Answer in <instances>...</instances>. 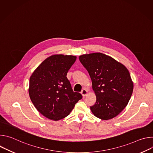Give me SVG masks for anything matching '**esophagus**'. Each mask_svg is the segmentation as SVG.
<instances>
[{"label":"esophagus","instance_id":"esophagus-1","mask_svg":"<svg viewBox=\"0 0 153 153\" xmlns=\"http://www.w3.org/2000/svg\"><path fill=\"white\" fill-rule=\"evenodd\" d=\"M81 94H82V95L83 97H85V96H86L87 95V94H88V91H87L85 88H84V89H83V90H82Z\"/></svg>","mask_w":153,"mask_h":153}]
</instances>
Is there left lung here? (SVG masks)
Wrapping results in <instances>:
<instances>
[{
  "instance_id": "left-lung-1",
  "label": "left lung",
  "mask_w": 153,
  "mask_h": 153,
  "mask_svg": "<svg viewBox=\"0 0 153 153\" xmlns=\"http://www.w3.org/2000/svg\"><path fill=\"white\" fill-rule=\"evenodd\" d=\"M88 71L96 102L90 109L102 120L117 116L126 106L133 91V83L127 68L111 57L100 53L80 56Z\"/></svg>"
}]
</instances>
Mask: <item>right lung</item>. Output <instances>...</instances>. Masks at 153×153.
I'll list each match as a JSON object with an SVG mask.
<instances>
[{"label":"right lung","instance_id":"1","mask_svg":"<svg viewBox=\"0 0 153 153\" xmlns=\"http://www.w3.org/2000/svg\"><path fill=\"white\" fill-rule=\"evenodd\" d=\"M76 60L74 56H51L30 77V97L38 111L51 120H59L68 116L82 98L80 93L73 91L67 77Z\"/></svg>","mask_w":153,"mask_h":153}]
</instances>
